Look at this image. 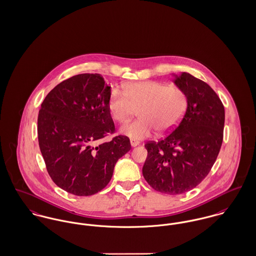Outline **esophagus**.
<instances>
[{"mask_svg":"<svg viewBox=\"0 0 256 256\" xmlns=\"http://www.w3.org/2000/svg\"><path fill=\"white\" fill-rule=\"evenodd\" d=\"M138 144H139V143H138V141L134 140V139H130V145H132V147H136Z\"/></svg>","mask_w":256,"mask_h":256,"instance_id":"obj_1","label":"esophagus"}]
</instances>
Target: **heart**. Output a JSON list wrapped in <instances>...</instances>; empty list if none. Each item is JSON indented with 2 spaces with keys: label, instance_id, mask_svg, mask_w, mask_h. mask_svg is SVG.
I'll return each mask as SVG.
<instances>
[{
  "label": "heart",
  "instance_id": "1",
  "mask_svg": "<svg viewBox=\"0 0 256 256\" xmlns=\"http://www.w3.org/2000/svg\"><path fill=\"white\" fill-rule=\"evenodd\" d=\"M108 108L112 118L118 124L128 122L138 110L139 118L122 128V132L132 139L174 132L188 108V96L177 86L158 80H142L128 84L124 92L112 90Z\"/></svg>",
  "mask_w": 256,
  "mask_h": 256
}]
</instances>
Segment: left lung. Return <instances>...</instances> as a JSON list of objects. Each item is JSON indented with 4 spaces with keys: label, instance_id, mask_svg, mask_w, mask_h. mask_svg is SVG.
I'll return each instance as SVG.
<instances>
[{
    "label": "left lung",
    "instance_id": "8db88e82",
    "mask_svg": "<svg viewBox=\"0 0 256 256\" xmlns=\"http://www.w3.org/2000/svg\"><path fill=\"white\" fill-rule=\"evenodd\" d=\"M174 82L188 96L187 111L174 132L146 142L142 168L153 189L170 195L194 189L208 174L222 145L225 120L224 106L206 82L185 72Z\"/></svg>",
    "mask_w": 256,
    "mask_h": 256
}]
</instances>
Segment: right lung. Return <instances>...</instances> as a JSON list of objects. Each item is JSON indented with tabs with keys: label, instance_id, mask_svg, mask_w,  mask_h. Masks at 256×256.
<instances>
[{
	"label": "right lung",
	"instance_id": "add662e5",
	"mask_svg": "<svg viewBox=\"0 0 256 256\" xmlns=\"http://www.w3.org/2000/svg\"><path fill=\"white\" fill-rule=\"evenodd\" d=\"M111 88L99 74H79L58 84L44 99L38 140L46 170L64 191L92 196L107 186L118 158L132 146L117 136L108 108Z\"/></svg>",
	"mask_w": 256,
	"mask_h": 256
}]
</instances>
